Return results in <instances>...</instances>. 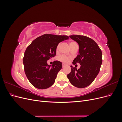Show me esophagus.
<instances>
[{"mask_svg": "<svg viewBox=\"0 0 122 122\" xmlns=\"http://www.w3.org/2000/svg\"><path fill=\"white\" fill-rule=\"evenodd\" d=\"M66 66V65L65 64H64V63L62 64V67H65Z\"/></svg>", "mask_w": 122, "mask_h": 122, "instance_id": "esophagus-1", "label": "esophagus"}]
</instances>
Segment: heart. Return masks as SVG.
<instances>
[{"label": "heart", "instance_id": "obj_1", "mask_svg": "<svg viewBox=\"0 0 122 122\" xmlns=\"http://www.w3.org/2000/svg\"><path fill=\"white\" fill-rule=\"evenodd\" d=\"M69 44H70V47H71V48L73 46H74L75 45H77V43L76 42H70ZM59 46H60V45H58L57 47H56V50L57 51H58V49H59ZM58 60L59 61H62V62H68L69 61V58L68 57H67V56H65V55H61V56H60V57H58Z\"/></svg>", "mask_w": 122, "mask_h": 122}]
</instances>
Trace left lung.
Here are the masks:
<instances>
[{
	"mask_svg": "<svg viewBox=\"0 0 122 122\" xmlns=\"http://www.w3.org/2000/svg\"><path fill=\"white\" fill-rule=\"evenodd\" d=\"M70 38L79 45L78 54L72 63L75 65L78 62L80 67L77 70L70 66L71 71L67 77L75 87H87L93 82L100 71L102 62L101 50L93 40L86 36L72 35Z\"/></svg>",
	"mask_w": 122,
	"mask_h": 122,
	"instance_id": "8db88e82",
	"label": "left lung"
}]
</instances>
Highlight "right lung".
<instances>
[{
	"mask_svg": "<svg viewBox=\"0 0 122 122\" xmlns=\"http://www.w3.org/2000/svg\"><path fill=\"white\" fill-rule=\"evenodd\" d=\"M67 36L45 34L34 40L26 49L23 62L25 73L29 82L39 89L52 86L62 63L54 61L49 65L47 61L56 55L58 44L68 40Z\"/></svg>",
	"mask_w": 122,
	"mask_h": 122,
	"instance_id": "add662e5",
	"label": "right lung"
}]
</instances>
